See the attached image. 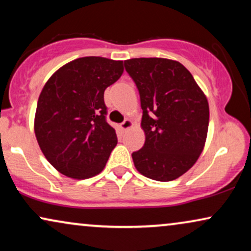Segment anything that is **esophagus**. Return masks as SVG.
<instances>
[{"label": "esophagus", "instance_id": "obj_1", "mask_svg": "<svg viewBox=\"0 0 251 251\" xmlns=\"http://www.w3.org/2000/svg\"><path fill=\"white\" fill-rule=\"evenodd\" d=\"M120 126H121L122 130H125V131H126V130H128V129L131 128V126H132V122L130 121V120L126 119V120H125V121H123V122L121 123V125H120Z\"/></svg>", "mask_w": 251, "mask_h": 251}]
</instances>
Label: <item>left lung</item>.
<instances>
[{
	"mask_svg": "<svg viewBox=\"0 0 251 251\" xmlns=\"http://www.w3.org/2000/svg\"><path fill=\"white\" fill-rule=\"evenodd\" d=\"M126 71L137 85L143 109V149L132 153L136 169L157 181L184 175L207 139L209 104L192 74L166 58H132Z\"/></svg>",
	"mask_w": 251,
	"mask_h": 251,
	"instance_id": "left-lung-1",
	"label": "left lung"
}]
</instances>
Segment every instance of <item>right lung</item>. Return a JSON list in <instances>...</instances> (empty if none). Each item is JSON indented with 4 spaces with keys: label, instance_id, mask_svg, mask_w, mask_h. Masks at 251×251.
<instances>
[{
    "label": "right lung",
    "instance_id": "1",
    "mask_svg": "<svg viewBox=\"0 0 251 251\" xmlns=\"http://www.w3.org/2000/svg\"><path fill=\"white\" fill-rule=\"evenodd\" d=\"M123 73V61L77 58L54 72L41 91L34 131L46 159L65 176L101 173L118 144L106 121L105 89Z\"/></svg>",
    "mask_w": 251,
    "mask_h": 251
}]
</instances>
